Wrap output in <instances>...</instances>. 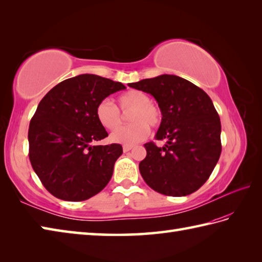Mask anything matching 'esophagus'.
I'll use <instances>...</instances> for the list:
<instances>
[{"label":"esophagus","instance_id":"1","mask_svg":"<svg viewBox=\"0 0 262 262\" xmlns=\"http://www.w3.org/2000/svg\"><path fill=\"white\" fill-rule=\"evenodd\" d=\"M132 149L131 146H123V151L124 152H127V151H130Z\"/></svg>","mask_w":262,"mask_h":262}]
</instances>
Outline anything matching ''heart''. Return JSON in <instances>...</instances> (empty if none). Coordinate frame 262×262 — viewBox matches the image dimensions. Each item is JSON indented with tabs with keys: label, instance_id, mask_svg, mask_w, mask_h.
I'll use <instances>...</instances> for the list:
<instances>
[{
	"label": "heart",
	"instance_id": "1",
	"mask_svg": "<svg viewBox=\"0 0 262 262\" xmlns=\"http://www.w3.org/2000/svg\"><path fill=\"white\" fill-rule=\"evenodd\" d=\"M118 105L122 112H129L131 124L122 126L111 135V140L124 146H135L149 135V125L157 127L162 114L159 107L150 102V96L142 91L131 90L118 97ZM95 118L104 129L115 130L121 124V114L115 105L103 100L96 105Z\"/></svg>",
	"mask_w": 262,
	"mask_h": 262
}]
</instances>
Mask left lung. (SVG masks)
I'll use <instances>...</instances> for the list:
<instances>
[{
    "instance_id": "obj_1",
    "label": "left lung",
    "mask_w": 262,
    "mask_h": 262,
    "mask_svg": "<svg viewBox=\"0 0 262 262\" xmlns=\"http://www.w3.org/2000/svg\"><path fill=\"white\" fill-rule=\"evenodd\" d=\"M127 85L152 95L162 114L156 139L166 144H144L147 156L139 164L144 182L167 196L194 193L211 176L222 151L220 116L210 96L176 75Z\"/></svg>"
}]
</instances>
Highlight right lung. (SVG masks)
Returning a JSON list of instances; mask_svg holds the SVG:
<instances>
[{
  "instance_id": "obj_1",
  "label": "right lung",
  "mask_w": 262,
  "mask_h": 262,
  "mask_svg": "<svg viewBox=\"0 0 262 262\" xmlns=\"http://www.w3.org/2000/svg\"><path fill=\"white\" fill-rule=\"evenodd\" d=\"M124 89L120 82L83 74L62 80L40 101L29 125V158L57 199L89 200L110 182L123 150L119 143L92 146L108 136L95 118V108Z\"/></svg>"
}]
</instances>
